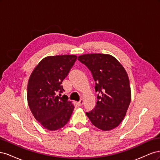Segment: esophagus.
Segmentation results:
<instances>
[{
  "label": "esophagus",
  "instance_id": "1",
  "mask_svg": "<svg viewBox=\"0 0 160 160\" xmlns=\"http://www.w3.org/2000/svg\"><path fill=\"white\" fill-rule=\"evenodd\" d=\"M77 103H78V105H79V106L83 105V99H81Z\"/></svg>",
  "mask_w": 160,
  "mask_h": 160
}]
</instances>
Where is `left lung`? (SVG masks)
Masks as SVG:
<instances>
[{
    "label": "left lung",
    "instance_id": "8db88e82",
    "mask_svg": "<svg viewBox=\"0 0 160 160\" xmlns=\"http://www.w3.org/2000/svg\"><path fill=\"white\" fill-rule=\"evenodd\" d=\"M78 60L91 71L95 91L99 93L95 108L86 115L98 129H113L124 119L132 99L126 71L114 57L108 54L82 55Z\"/></svg>",
    "mask_w": 160,
    "mask_h": 160
}]
</instances>
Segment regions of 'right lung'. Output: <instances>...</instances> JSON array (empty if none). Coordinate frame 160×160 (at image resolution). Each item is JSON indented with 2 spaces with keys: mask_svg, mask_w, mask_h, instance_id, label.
Returning a JSON list of instances; mask_svg holds the SVG:
<instances>
[{
  "mask_svg": "<svg viewBox=\"0 0 160 160\" xmlns=\"http://www.w3.org/2000/svg\"><path fill=\"white\" fill-rule=\"evenodd\" d=\"M77 57L72 55L46 57L34 69L28 79V106L37 122L49 131L64 127L73 111L74 105L66 95L61 97V93L65 91L62 82Z\"/></svg>",
  "mask_w": 160,
  "mask_h": 160,
  "instance_id": "obj_1",
  "label": "right lung"
}]
</instances>
